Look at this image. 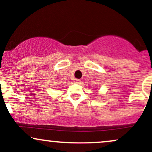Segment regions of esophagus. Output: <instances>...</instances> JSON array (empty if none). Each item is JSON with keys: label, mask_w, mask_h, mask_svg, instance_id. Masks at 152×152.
Returning <instances> with one entry per match:
<instances>
[{"label": "esophagus", "mask_w": 152, "mask_h": 152, "mask_svg": "<svg viewBox=\"0 0 152 152\" xmlns=\"http://www.w3.org/2000/svg\"><path fill=\"white\" fill-rule=\"evenodd\" d=\"M74 83H81V80H80V79H75L74 80Z\"/></svg>", "instance_id": "34e87169"}]
</instances>
